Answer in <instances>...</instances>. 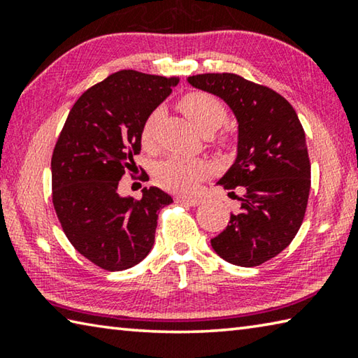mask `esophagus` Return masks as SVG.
Masks as SVG:
<instances>
[{"label": "esophagus", "instance_id": "esophagus-1", "mask_svg": "<svg viewBox=\"0 0 358 358\" xmlns=\"http://www.w3.org/2000/svg\"><path fill=\"white\" fill-rule=\"evenodd\" d=\"M178 203H185V205H189V207H197V205H201V199L197 197H185V196H180L175 199Z\"/></svg>", "mask_w": 358, "mask_h": 358}]
</instances>
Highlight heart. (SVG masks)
I'll return each instance as SVG.
<instances>
[{"instance_id":"1","label":"heart","mask_w":358,"mask_h":358,"mask_svg":"<svg viewBox=\"0 0 358 358\" xmlns=\"http://www.w3.org/2000/svg\"><path fill=\"white\" fill-rule=\"evenodd\" d=\"M178 106L187 118L192 121L196 128L203 134H211L221 128L227 118V110L222 102L203 92L187 93L180 99ZM161 117V110L151 112L142 126V143L151 147L156 137V124ZM211 172L210 161L202 157H185L171 156L156 167V180L162 187L175 192H192L197 183Z\"/></svg>"}]
</instances>
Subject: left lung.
Returning a JSON list of instances; mask_svg holds the SVG:
<instances>
[{"label":"left lung","instance_id":"obj_1","mask_svg":"<svg viewBox=\"0 0 358 358\" xmlns=\"http://www.w3.org/2000/svg\"><path fill=\"white\" fill-rule=\"evenodd\" d=\"M192 87L220 96L238 120V155L217 181L243 189L241 208L211 238L217 256L240 266H257L290 245L305 217L311 162L305 131L286 98L241 76L199 74Z\"/></svg>","mask_w":358,"mask_h":358}]
</instances>
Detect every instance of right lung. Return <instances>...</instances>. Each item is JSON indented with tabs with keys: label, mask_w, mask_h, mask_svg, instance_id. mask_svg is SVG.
<instances>
[{
	"label": "right lung",
	"mask_w": 358,
	"mask_h": 358,
	"mask_svg": "<svg viewBox=\"0 0 358 358\" xmlns=\"http://www.w3.org/2000/svg\"><path fill=\"white\" fill-rule=\"evenodd\" d=\"M178 77L123 69L88 88L72 106L52 155V201L71 245L102 270L120 271L151 251L157 215L172 197L143 187L141 199L118 196L141 153L148 115Z\"/></svg>",
	"instance_id": "right-lung-1"
}]
</instances>
